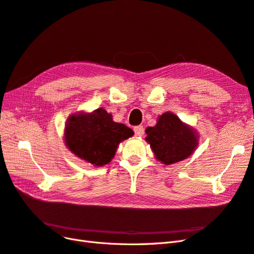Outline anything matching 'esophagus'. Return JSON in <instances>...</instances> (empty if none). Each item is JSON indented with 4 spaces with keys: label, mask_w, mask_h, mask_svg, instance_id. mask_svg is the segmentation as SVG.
I'll use <instances>...</instances> for the list:
<instances>
[{
    "label": "esophagus",
    "mask_w": 254,
    "mask_h": 254,
    "mask_svg": "<svg viewBox=\"0 0 254 254\" xmlns=\"http://www.w3.org/2000/svg\"><path fill=\"white\" fill-rule=\"evenodd\" d=\"M134 134L137 137H141L144 135V127L143 126H135L134 127Z\"/></svg>",
    "instance_id": "obj_1"
}]
</instances>
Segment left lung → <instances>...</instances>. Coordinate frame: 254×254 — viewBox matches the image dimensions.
<instances>
[{"label": "left lung", "mask_w": 254, "mask_h": 254, "mask_svg": "<svg viewBox=\"0 0 254 254\" xmlns=\"http://www.w3.org/2000/svg\"><path fill=\"white\" fill-rule=\"evenodd\" d=\"M145 132V140L149 143L155 158L165 165L186 160L198 146L196 129L183 123L173 112L160 115L157 124L146 128Z\"/></svg>", "instance_id": "obj_1"}]
</instances>
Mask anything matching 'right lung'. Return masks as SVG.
<instances>
[{"mask_svg":"<svg viewBox=\"0 0 254 254\" xmlns=\"http://www.w3.org/2000/svg\"><path fill=\"white\" fill-rule=\"evenodd\" d=\"M132 135V129L114 122L111 113L98 108L71 114L65 123L64 140L74 156L97 167L108 164L120 143Z\"/></svg>","mask_w":254,"mask_h":254,"instance_id":"right-lung-1","label":"right lung"}]
</instances>
